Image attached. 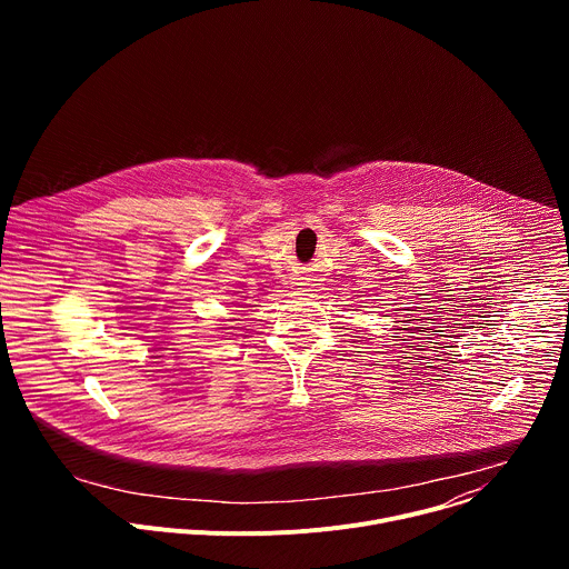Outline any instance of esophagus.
I'll return each instance as SVG.
<instances>
[{"mask_svg": "<svg viewBox=\"0 0 569 569\" xmlns=\"http://www.w3.org/2000/svg\"><path fill=\"white\" fill-rule=\"evenodd\" d=\"M295 286H297V290H303V292H306V290H308V286H310V283H308V281H306V279H297V281H295Z\"/></svg>", "mask_w": 569, "mask_h": 569, "instance_id": "esophagus-1", "label": "esophagus"}]
</instances>
